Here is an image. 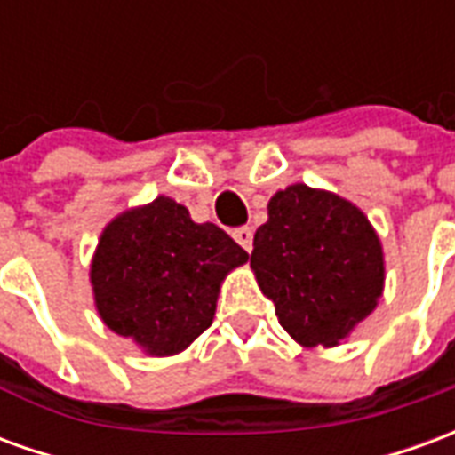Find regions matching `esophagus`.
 I'll return each instance as SVG.
<instances>
[{
    "label": "esophagus",
    "mask_w": 455,
    "mask_h": 455,
    "mask_svg": "<svg viewBox=\"0 0 455 455\" xmlns=\"http://www.w3.org/2000/svg\"><path fill=\"white\" fill-rule=\"evenodd\" d=\"M234 238H236L238 246L251 253V248H253V231H251V227L236 228V231H234Z\"/></svg>",
    "instance_id": "34e87169"
}]
</instances>
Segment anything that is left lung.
Returning a JSON list of instances; mask_svg holds the SVG:
<instances>
[{"label":"left lung","instance_id":"left-lung-1","mask_svg":"<svg viewBox=\"0 0 455 455\" xmlns=\"http://www.w3.org/2000/svg\"><path fill=\"white\" fill-rule=\"evenodd\" d=\"M251 267L280 326L302 346H336L382 295V248L361 209L290 185L267 204Z\"/></svg>","mask_w":455,"mask_h":455}]
</instances>
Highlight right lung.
Instances as JSON below:
<instances>
[{"mask_svg": "<svg viewBox=\"0 0 455 455\" xmlns=\"http://www.w3.org/2000/svg\"><path fill=\"white\" fill-rule=\"evenodd\" d=\"M246 260L217 224H195L175 199L158 197L104 228L90 273L94 302L112 331L172 355L212 326L221 280Z\"/></svg>", "mask_w": 455, "mask_h": 455, "instance_id": "add662e5", "label": "right lung"}]
</instances>
